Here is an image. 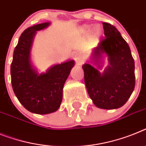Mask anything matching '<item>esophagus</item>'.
<instances>
[{"label": "esophagus", "mask_w": 146, "mask_h": 146, "mask_svg": "<svg viewBox=\"0 0 146 146\" xmlns=\"http://www.w3.org/2000/svg\"><path fill=\"white\" fill-rule=\"evenodd\" d=\"M74 59H75L76 62L78 65H81L84 63V60H83L82 56L81 54H76L74 57Z\"/></svg>", "instance_id": "esophagus-1"}]
</instances>
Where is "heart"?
<instances>
[{
	"mask_svg": "<svg viewBox=\"0 0 146 146\" xmlns=\"http://www.w3.org/2000/svg\"><path fill=\"white\" fill-rule=\"evenodd\" d=\"M83 29H84V31L85 32V33H89V32L90 31V27L86 26V27H84L83 28ZM99 33H100V31H99L97 29H95V31H94V35H99Z\"/></svg>",
	"mask_w": 146,
	"mask_h": 146,
	"instance_id": "obj_1",
	"label": "heart"
}]
</instances>
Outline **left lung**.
<instances>
[{"label": "left lung", "instance_id": "8db88e82", "mask_svg": "<svg viewBox=\"0 0 146 146\" xmlns=\"http://www.w3.org/2000/svg\"><path fill=\"white\" fill-rule=\"evenodd\" d=\"M105 38L92 50L90 63L82 65L84 83L89 96L96 107L112 110L126 103L135 87L134 61L128 43L113 25L103 22ZM109 64L103 72L104 55Z\"/></svg>", "mask_w": 146, "mask_h": 146}]
</instances>
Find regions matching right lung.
I'll list each match as a JSON object with an SVG mask.
<instances>
[{
  "instance_id": "add662e5",
  "label": "right lung",
  "mask_w": 146,
  "mask_h": 146,
  "mask_svg": "<svg viewBox=\"0 0 146 146\" xmlns=\"http://www.w3.org/2000/svg\"><path fill=\"white\" fill-rule=\"evenodd\" d=\"M50 22L25 29L18 40L11 64L12 86L18 101L27 110L37 114L56 111L62 101L64 84L75 62L68 60L51 66L38 73L31 60V50L37 31L49 27Z\"/></svg>"
}]
</instances>
